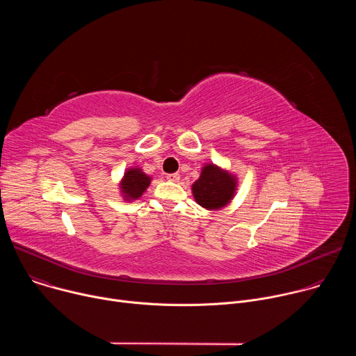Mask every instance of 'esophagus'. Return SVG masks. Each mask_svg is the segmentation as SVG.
<instances>
[{
  "instance_id": "esophagus-1",
  "label": "esophagus",
  "mask_w": 356,
  "mask_h": 356,
  "mask_svg": "<svg viewBox=\"0 0 356 356\" xmlns=\"http://www.w3.org/2000/svg\"><path fill=\"white\" fill-rule=\"evenodd\" d=\"M166 179L169 181H179L180 180V175L179 173H169V175H166Z\"/></svg>"
}]
</instances>
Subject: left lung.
<instances>
[{
  "label": "left lung",
  "instance_id": "1",
  "mask_svg": "<svg viewBox=\"0 0 356 356\" xmlns=\"http://www.w3.org/2000/svg\"><path fill=\"white\" fill-rule=\"evenodd\" d=\"M235 177L214 165H206L193 184V195L201 207L218 210L227 206L235 193Z\"/></svg>",
  "mask_w": 356,
  "mask_h": 356
}]
</instances>
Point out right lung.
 Listing matches in <instances>:
<instances>
[{"label":"right lung","mask_w":356,"mask_h":356,"mask_svg":"<svg viewBox=\"0 0 356 356\" xmlns=\"http://www.w3.org/2000/svg\"><path fill=\"white\" fill-rule=\"evenodd\" d=\"M150 184V177L146 176L140 169H129L121 181V190L127 200L139 198L146 187Z\"/></svg>","instance_id":"1"}]
</instances>
